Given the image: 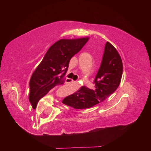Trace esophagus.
Here are the masks:
<instances>
[{"mask_svg": "<svg viewBox=\"0 0 151 151\" xmlns=\"http://www.w3.org/2000/svg\"><path fill=\"white\" fill-rule=\"evenodd\" d=\"M74 82V81L72 80V79H70V78H67V79H66V83H67V84H69V83H73Z\"/></svg>", "mask_w": 151, "mask_h": 151, "instance_id": "esophagus-1", "label": "esophagus"}]
</instances>
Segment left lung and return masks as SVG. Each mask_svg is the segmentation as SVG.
Segmentation results:
<instances>
[{
  "mask_svg": "<svg viewBox=\"0 0 151 151\" xmlns=\"http://www.w3.org/2000/svg\"><path fill=\"white\" fill-rule=\"evenodd\" d=\"M123 73L122 60L110 42L106 43L101 66L95 77L92 89L81 86L73 94L67 96L62 103L77 109L91 108L103 102L120 84Z\"/></svg>",
  "mask_w": 151,
  "mask_h": 151,
  "instance_id": "1",
  "label": "left lung"
}]
</instances>
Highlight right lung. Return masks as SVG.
Returning <instances> with one entry per match:
<instances>
[{
	"mask_svg": "<svg viewBox=\"0 0 151 151\" xmlns=\"http://www.w3.org/2000/svg\"><path fill=\"white\" fill-rule=\"evenodd\" d=\"M88 40L89 37L62 39L50 47L30 78L29 100L32 108L54 86L64 84L71 58Z\"/></svg>",
	"mask_w": 151,
	"mask_h": 151,
	"instance_id": "obj_1",
	"label": "right lung"
}]
</instances>
